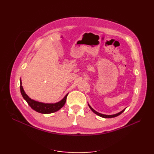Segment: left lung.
I'll use <instances>...</instances> for the list:
<instances>
[{
	"mask_svg": "<svg viewBox=\"0 0 154 154\" xmlns=\"http://www.w3.org/2000/svg\"><path fill=\"white\" fill-rule=\"evenodd\" d=\"M88 106L90 107V109H91V110L93 112L95 113V114H97V115H98L99 116H100V117L104 118H115V117H116V116H118L119 115H120L121 114L123 113V112L125 111V109H124V110H123L122 111H121L120 112H119V113H118V114H113V115H105V114H100V113H99V112H96V110H94V109H93L89 105H88Z\"/></svg>",
	"mask_w": 154,
	"mask_h": 154,
	"instance_id": "8db88e82",
	"label": "left lung"
}]
</instances>
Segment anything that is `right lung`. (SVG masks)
Here are the masks:
<instances>
[{"label":"right lung","instance_id":"right-lung-1","mask_svg":"<svg viewBox=\"0 0 154 154\" xmlns=\"http://www.w3.org/2000/svg\"><path fill=\"white\" fill-rule=\"evenodd\" d=\"M20 88L22 97H24V99L27 101V103H28V105L32 109L36 112H38L39 113L51 114L55 112H57L61 108H62L65 103H66L68 94H66V96H65L61 101H60L59 102H57V103H44L35 101L33 100H31L30 97L26 94V92H24V89H23L21 80L20 81Z\"/></svg>","mask_w":154,"mask_h":154}]
</instances>
